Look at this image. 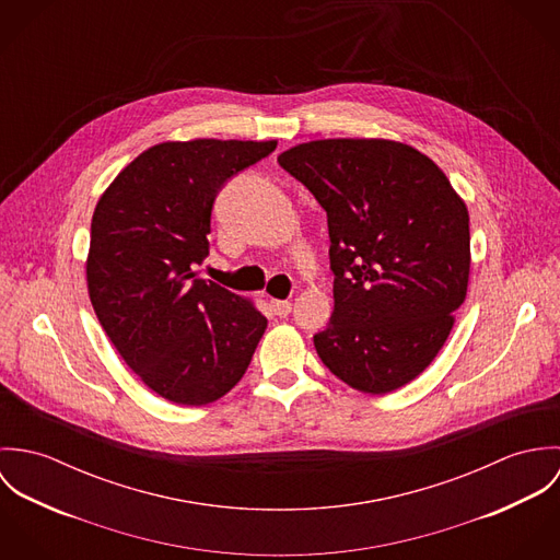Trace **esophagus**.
I'll return each instance as SVG.
<instances>
[{
  "label": "esophagus",
  "instance_id": "esophagus-1",
  "mask_svg": "<svg viewBox=\"0 0 560 560\" xmlns=\"http://www.w3.org/2000/svg\"><path fill=\"white\" fill-rule=\"evenodd\" d=\"M271 308H273V313H276L280 319H284V317H289V315H291V302H284V300H271Z\"/></svg>",
  "mask_w": 560,
  "mask_h": 560
}]
</instances>
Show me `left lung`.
<instances>
[{
	"label": "left lung",
	"instance_id": "left-lung-1",
	"mask_svg": "<svg viewBox=\"0 0 560 560\" xmlns=\"http://www.w3.org/2000/svg\"><path fill=\"white\" fill-rule=\"evenodd\" d=\"M278 163L327 213L334 313L315 334L347 386L386 395L444 347L470 278V215L446 174L393 140H315Z\"/></svg>",
	"mask_w": 560,
	"mask_h": 560
}]
</instances>
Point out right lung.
I'll use <instances>...</instances> for the list:
<instances>
[{
	"label": "right lung",
	"instance_id": "add662e5",
	"mask_svg": "<svg viewBox=\"0 0 560 560\" xmlns=\"http://www.w3.org/2000/svg\"><path fill=\"white\" fill-rule=\"evenodd\" d=\"M276 140L163 142L98 198L85 280L92 308L127 366L163 399L207 405L237 386L267 319L200 278L218 191L276 151Z\"/></svg>",
	"mask_w": 560,
	"mask_h": 560
}]
</instances>
